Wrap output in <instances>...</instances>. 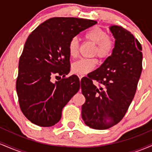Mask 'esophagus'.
<instances>
[{
    "label": "esophagus",
    "mask_w": 152,
    "mask_h": 152,
    "mask_svg": "<svg viewBox=\"0 0 152 152\" xmlns=\"http://www.w3.org/2000/svg\"><path fill=\"white\" fill-rule=\"evenodd\" d=\"M82 77H83V76H81V75H78V78H79V79H80V80L81 79Z\"/></svg>",
    "instance_id": "1"
}]
</instances>
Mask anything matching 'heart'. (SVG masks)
Masks as SVG:
<instances>
[{"label":"heart","mask_w":152,"mask_h":152,"mask_svg":"<svg viewBox=\"0 0 152 152\" xmlns=\"http://www.w3.org/2000/svg\"><path fill=\"white\" fill-rule=\"evenodd\" d=\"M84 38L95 44L93 55L101 58H107L114 50L115 41L113 36L107 34V32L99 26H94L84 34ZM79 50V42L77 38L74 37L69 41L68 51L71 58H76ZM96 58H80L73 63L71 69L74 74L85 75L89 73L96 66Z\"/></svg>","instance_id":"1"}]
</instances>
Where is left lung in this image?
<instances>
[{
  "mask_svg": "<svg viewBox=\"0 0 152 152\" xmlns=\"http://www.w3.org/2000/svg\"><path fill=\"white\" fill-rule=\"evenodd\" d=\"M110 30L116 39L112 54L82 81L86 102L82 105L81 116L94 129L111 128L124 118L142 71V48L139 41L121 26H112Z\"/></svg>",
  "mask_w": 152,
  "mask_h": 152,
  "instance_id": "left-lung-1",
  "label": "left lung"
}]
</instances>
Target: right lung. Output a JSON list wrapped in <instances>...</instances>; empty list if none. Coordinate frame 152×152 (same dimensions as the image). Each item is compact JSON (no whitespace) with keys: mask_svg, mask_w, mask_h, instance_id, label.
<instances>
[{"mask_svg":"<svg viewBox=\"0 0 152 152\" xmlns=\"http://www.w3.org/2000/svg\"><path fill=\"white\" fill-rule=\"evenodd\" d=\"M96 23L54 17L29 35L19 59L16 91L23 114L33 124L48 127L58 123L63 108L80 89L76 75L65 77L70 71L68 45L71 38ZM59 75L63 76L62 79L52 83V76Z\"/></svg>","mask_w":152,"mask_h":152,"instance_id":"obj_1","label":"right lung"}]
</instances>
